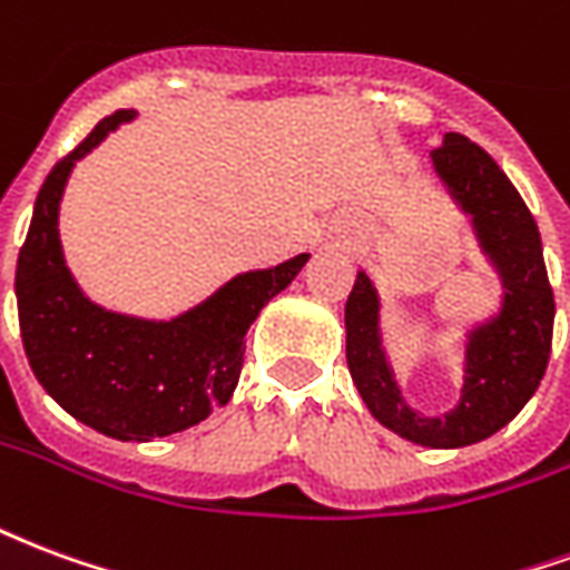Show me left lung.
<instances>
[{
  "mask_svg": "<svg viewBox=\"0 0 570 570\" xmlns=\"http://www.w3.org/2000/svg\"><path fill=\"white\" fill-rule=\"evenodd\" d=\"M430 158L501 277V311L466 333L461 400L452 412L430 419L403 400L382 345V302L366 272H357L345 305L347 370L384 428L428 449H461L489 440L534 396L550 363L556 302L538 223L489 151L461 134H445Z\"/></svg>",
  "mask_w": 570,
  "mask_h": 570,
  "instance_id": "left-lung-1",
  "label": "left lung"
}]
</instances>
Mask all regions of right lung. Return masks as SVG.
I'll return each mask as SVG.
<instances>
[{"label": "right lung", "mask_w": 570, "mask_h": 570, "mask_svg": "<svg viewBox=\"0 0 570 570\" xmlns=\"http://www.w3.org/2000/svg\"><path fill=\"white\" fill-rule=\"evenodd\" d=\"M104 118L39 188L20 247L14 293L23 351L36 379L72 419L121 442L191 428L225 406L244 366V338L259 311L308 262V253L244 272L170 321L100 308L69 274L60 247V200L72 167L130 118Z\"/></svg>", "instance_id": "right-lung-1"}]
</instances>
